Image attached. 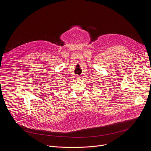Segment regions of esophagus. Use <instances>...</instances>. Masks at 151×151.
Returning a JSON list of instances; mask_svg holds the SVG:
<instances>
[{
	"label": "esophagus",
	"mask_w": 151,
	"mask_h": 151,
	"mask_svg": "<svg viewBox=\"0 0 151 151\" xmlns=\"http://www.w3.org/2000/svg\"><path fill=\"white\" fill-rule=\"evenodd\" d=\"M76 79H81V77L80 76H78V75H77V76H76Z\"/></svg>",
	"instance_id": "34e87169"
}]
</instances>
